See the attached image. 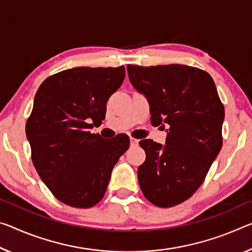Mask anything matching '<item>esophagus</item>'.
I'll use <instances>...</instances> for the list:
<instances>
[{"label":"esophagus","instance_id":"esophagus-1","mask_svg":"<svg viewBox=\"0 0 252 252\" xmlns=\"http://www.w3.org/2000/svg\"><path fill=\"white\" fill-rule=\"evenodd\" d=\"M130 143H131V146H137L139 143V140H138V139L131 137L130 138Z\"/></svg>","mask_w":252,"mask_h":252}]
</instances>
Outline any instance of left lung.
I'll return each mask as SVG.
<instances>
[{"instance_id":"8db88e82","label":"left lung","mask_w":252,"mask_h":252,"mask_svg":"<svg viewBox=\"0 0 252 252\" xmlns=\"http://www.w3.org/2000/svg\"><path fill=\"white\" fill-rule=\"evenodd\" d=\"M130 83L147 97L151 125H168L166 145L141 140L146 160L138 181L159 207L181 204L204 182L222 148L224 106L209 73L186 65L126 66Z\"/></svg>"}]
</instances>
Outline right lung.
<instances>
[{
    "label": "right lung",
    "instance_id": "right-lung-1",
    "mask_svg": "<svg viewBox=\"0 0 252 252\" xmlns=\"http://www.w3.org/2000/svg\"><path fill=\"white\" fill-rule=\"evenodd\" d=\"M120 67H75L46 78L26 125L31 159L54 196L89 209L101 201L112 169L130 146L126 134L105 141L91 129L105 119L106 102L122 85Z\"/></svg>",
    "mask_w": 252,
    "mask_h": 252
}]
</instances>
